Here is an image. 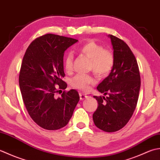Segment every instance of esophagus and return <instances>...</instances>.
<instances>
[{"mask_svg":"<svg viewBox=\"0 0 160 160\" xmlns=\"http://www.w3.org/2000/svg\"><path fill=\"white\" fill-rule=\"evenodd\" d=\"M79 97H80V100H83L84 99H86L88 97L86 94H84L81 93V92L79 93Z\"/></svg>","mask_w":160,"mask_h":160,"instance_id":"34e87169","label":"esophagus"}]
</instances>
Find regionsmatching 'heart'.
Wrapping results in <instances>:
<instances>
[{
    "label": "heart",
    "mask_w": 160,
    "mask_h": 160,
    "mask_svg": "<svg viewBox=\"0 0 160 160\" xmlns=\"http://www.w3.org/2000/svg\"><path fill=\"white\" fill-rule=\"evenodd\" d=\"M78 52L91 60L90 69L99 76L108 74L115 65V56L112 51L104 49L102 45L94 41H88L78 48ZM74 56L68 52L64 58V68L67 72L72 70ZM71 86L77 89L87 92L95 83L94 78L89 74H79L71 80Z\"/></svg>",
    "instance_id": "obj_1"
}]
</instances>
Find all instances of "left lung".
<instances>
[{"label":"left lung","mask_w":160,"mask_h":160,"mask_svg":"<svg viewBox=\"0 0 160 160\" xmlns=\"http://www.w3.org/2000/svg\"><path fill=\"white\" fill-rule=\"evenodd\" d=\"M110 38L115 65L97 89L107 97L94 98L98 107L93 113L94 124L105 132L122 129L132 116L138 103L141 81L138 62L128 45L113 35Z\"/></svg>","instance_id":"left-lung-1"}]
</instances>
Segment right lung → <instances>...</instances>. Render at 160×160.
<instances>
[{"label":"right lung","instance_id":"right-lung-1","mask_svg":"<svg viewBox=\"0 0 160 160\" xmlns=\"http://www.w3.org/2000/svg\"><path fill=\"white\" fill-rule=\"evenodd\" d=\"M77 41L63 36L45 34L32 42L22 58L19 72L22 101L31 118L44 129L54 130L66 126L79 101L74 89L54 97L58 89L67 88L62 80L65 77L64 52Z\"/></svg>","mask_w":160,"mask_h":160}]
</instances>
